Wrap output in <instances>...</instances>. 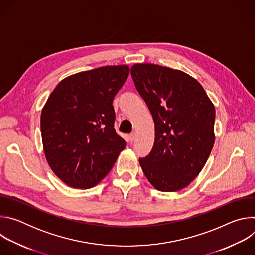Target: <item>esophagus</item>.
Here are the masks:
<instances>
[{"label": "esophagus", "mask_w": 255, "mask_h": 255, "mask_svg": "<svg viewBox=\"0 0 255 255\" xmlns=\"http://www.w3.org/2000/svg\"><path fill=\"white\" fill-rule=\"evenodd\" d=\"M129 138H130V140H131V141H134V140L136 139V133H135V132L131 133V134L129 135Z\"/></svg>", "instance_id": "esophagus-1"}]
</instances>
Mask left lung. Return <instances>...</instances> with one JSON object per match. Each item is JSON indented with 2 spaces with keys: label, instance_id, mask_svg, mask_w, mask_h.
<instances>
[{
  "label": "left lung",
  "instance_id": "left-lung-1",
  "mask_svg": "<svg viewBox=\"0 0 255 255\" xmlns=\"http://www.w3.org/2000/svg\"><path fill=\"white\" fill-rule=\"evenodd\" d=\"M136 90L155 125L142 170L161 192H176L191 184L204 167L214 145L215 108L200 83L186 72L151 63L131 67Z\"/></svg>",
  "mask_w": 255,
  "mask_h": 255
}]
</instances>
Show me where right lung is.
Listing matches in <instances>:
<instances>
[{"mask_svg": "<svg viewBox=\"0 0 255 255\" xmlns=\"http://www.w3.org/2000/svg\"><path fill=\"white\" fill-rule=\"evenodd\" d=\"M128 65H108L62 80L41 112L45 157L64 184L90 189L113 167L126 142L115 129L114 97Z\"/></svg>", "mask_w": 255, "mask_h": 255, "instance_id": "right-lung-1", "label": "right lung"}]
</instances>
